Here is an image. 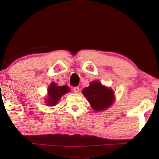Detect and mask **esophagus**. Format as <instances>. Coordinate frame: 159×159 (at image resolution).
<instances>
[{
	"label": "esophagus",
	"mask_w": 159,
	"mask_h": 159,
	"mask_svg": "<svg viewBox=\"0 0 159 159\" xmlns=\"http://www.w3.org/2000/svg\"><path fill=\"white\" fill-rule=\"evenodd\" d=\"M73 91L75 93H77L80 91V88L79 87H75V88H73Z\"/></svg>",
	"instance_id": "1"
}]
</instances>
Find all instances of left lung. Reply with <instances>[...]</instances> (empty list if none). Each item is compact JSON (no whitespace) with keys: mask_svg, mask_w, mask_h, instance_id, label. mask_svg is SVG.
<instances>
[{"mask_svg":"<svg viewBox=\"0 0 159 159\" xmlns=\"http://www.w3.org/2000/svg\"><path fill=\"white\" fill-rule=\"evenodd\" d=\"M82 93L96 111L106 109L114 101V93L111 89L103 86L98 81L91 82L88 88L83 89Z\"/></svg>","mask_w":159,"mask_h":159,"instance_id":"8db88e82","label":"left lung"}]
</instances>
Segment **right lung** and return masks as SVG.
Returning <instances> with one entry per match:
<instances>
[{"instance_id": "right-lung-1", "label": "right lung", "mask_w": 159, "mask_h": 159, "mask_svg": "<svg viewBox=\"0 0 159 159\" xmlns=\"http://www.w3.org/2000/svg\"><path fill=\"white\" fill-rule=\"evenodd\" d=\"M70 91L69 87L67 86H57L56 83H51L48 90V98L45 103L48 106H53L56 105L58 101H59L61 97L65 93Z\"/></svg>"}]
</instances>
